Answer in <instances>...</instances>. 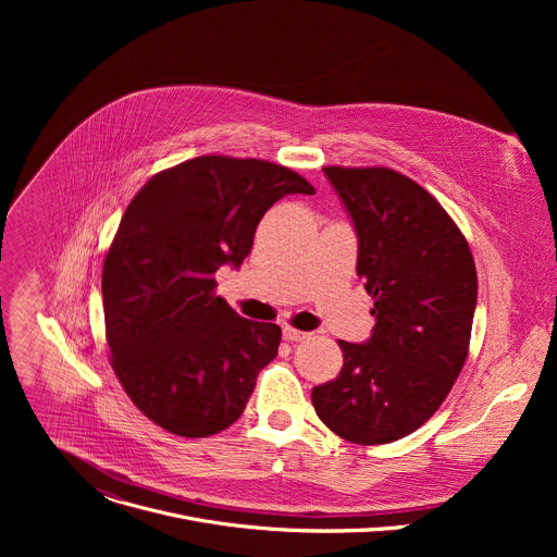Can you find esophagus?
Segmentation results:
<instances>
[{
	"instance_id": "esophagus-1",
	"label": "esophagus",
	"mask_w": 557,
	"mask_h": 557,
	"mask_svg": "<svg viewBox=\"0 0 557 557\" xmlns=\"http://www.w3.org/2000/svg\"><path fill=\"white\" fill-rule=\"evenodd\" d=\"M282 335H284L286 342H301V339L308 337V333L297 331V329H293V326H284V329H282Z\"/></svg>"
}]
</instances>
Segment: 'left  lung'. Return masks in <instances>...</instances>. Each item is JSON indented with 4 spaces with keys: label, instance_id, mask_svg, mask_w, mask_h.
Instances as JSON below:
<instances>
[{
    "label": "left lung",
    "instance_id": "8db88e82",
    "mask_svg": "<svg viewBox=\"0 0 557 557\" xmlns=\"http://www.w3.org/2000/svg\"><path fill=\"white\" fill-rule=\"evenodd\" d=\"M324 174L355 224L376 324L366 344L339 342L344 368L312 387V406L337 436L383 445L445 401L467 359L479 277L465 235L419 183L387 168Z\"/></svg>",
    "mask_w": 557,
    "mask_h": 557
}]
</instances>
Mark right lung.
I'll list each match as a JSON object with an SVG mask.
<instances>
[{"label":"right lung","mask_w":557,"mask_h":557,"mask_svg":"<svg viewBox=\"0 0 557 557\" xmlns=\"http://www.w3.org/2000/svg\"><path fill=\"white\" fill-rule=\"evenodd\" d=\"M286 194L312 196L288 168L198 156L151 176L127 205L103 262L110 363L156 425L205 438L240 419L282 329L215 295V271L251 253L262 215Z\"/></svg>","instance_id":"1"}]
</instances>
